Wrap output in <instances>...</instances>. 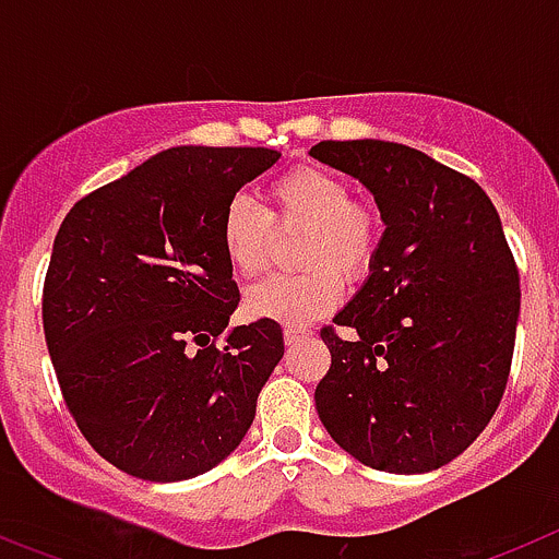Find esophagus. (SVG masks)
I'll return each instance as SVG.
<instances>
[{
    "mask_svg": "<svg viewBox=\"0 0 559 559\" xmlns=\"http://www.w3.org/2000/svg\"><path fill=\"white\" fill-rule=\"evenodd\" d=\"M308 330H299V328H288L285 330V344H288V347H294V344H299V341L302 338H308Z\"/></svg>",
    "mask_w": 559,
    "mask_h": 559,
    "instance_id": "esophagus-1",
    "label": "esophagus"
}]
</instances>
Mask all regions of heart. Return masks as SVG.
I'll list each match as a JSON object with an SVG mask.
<instances>
[{"mask_svg": "<svg viewBox=\"0 0 559 559\" xmlns=\"http://www.w3.org/2000/svg\"><path fill=\"white\" fill-rule=\"evenodd\" d=\"M269 204L271 219L243 195L231 199L221 215V249L237 274L257 276L269 269L271 221L280 229H308L299 251L308 271L271 276L243 299L251 319L308 328L341 302L340 270L358 280L372 269L383 221L372 204L353 199L344 176L316 165H299L271 181Z\"/></svg>", "mask_w": 559, "mask_h": 559, "instance_id": "heart-1", "label": "heart"}]
</instances>
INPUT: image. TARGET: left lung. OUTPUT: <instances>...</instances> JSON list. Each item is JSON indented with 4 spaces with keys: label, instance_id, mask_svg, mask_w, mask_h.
Returning a JSON list of instances; mask_svg holds the SVG:
<instances>
[{
    "label": "left lung",
    "instance_id": "obj_1",
    "mask_svg": "<svg viewBox=\"0 0 559 559\" xmlns=\"http://www.w3.org/2000/svg\"><path fill=\"white\" fill-rule=\"evenodd\" d=\"M310 156L374 195L378 254L322 330L316 412L335 445L386 473L437 471L467 451L507 389L521 280L501 218L473 179L408 145L319 142Z\"/></svg>",
    "mask_w": 559,
    "mask_h": 559
}]
</instances>
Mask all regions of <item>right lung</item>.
<instances>
[{"mask_svg":"<svg viewBox=\"0 0 559 559\" xmlns=\"http://www.w3.org/2000/svg\"><path fill=\"white\" fill-rule=\"evenodd\" d=\"M276 159L170 147L88 192L58 229L41 302L49 358L88 445L128 476H201L254 423L283 330L257 319L215 344L240 302L221 215Z\"/></svg>","mask_w":559,"mask_h":559,"instance_id":"add662e5","label":"right lung"}]
</instances>
